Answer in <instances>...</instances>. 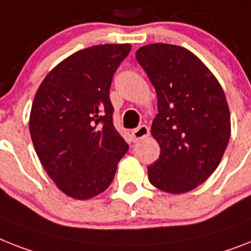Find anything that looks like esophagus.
<instances>
[{
    "mask_svg": "<svg viewBox=\"0 0 251 251\" xmlns=\"http://www.w3.org/2000/svg\"><path fill=\"white\" fill-rule=\"evenodd\" d=\"M131 135H132V139H134V142H138V140L144 139V138H147V136L150 135V129H148V126L142 125V126H139L138 129L132 130Z\"/></svg>",
    "mask_w": 251,
    "mask_h": 251,
    "instance_id": "obj_1",
    "label": "esophagus"
}]
</instances>
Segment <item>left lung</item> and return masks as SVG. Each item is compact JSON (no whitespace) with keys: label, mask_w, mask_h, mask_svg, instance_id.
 I'll return each mask as SVG.
<instances>
[{"label":"left lung","mask_w":251,"mask_h":251,"mask_svg":"<svg viewBox=\"0 0 251 251\" xmlns=\"http://www.w3.org/2000/svg\"><path fill=\"white\" fill-rule=\"evenodd\" d=\"M158 101L152 135L160 157L148 166L156 188L184 193L203 183L221 162L231 135L225 91L196 55L169 44H151L135 54Z\"/></svg>","instance_id":"obj_1"}]
</instances>
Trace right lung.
Segmentation results:
<instances>
[{"label": "right lung", "instance_id": "add662e5", "mask_svg": "<svg viewBox=\"0 0 251 251\" xmlns=\"http://www.w3.org/2000/svg\"><path fill=\"white\" fill-rule=\"evenodd\" d=\"M130 50L129 44L79 50L59 63L36 93L29 119L34 150L49 176L73 199L105 191L129 150L113 125L109 89Z\"/></svg>", "mask_w": 251, "mask_h": 251}]
</instances>
